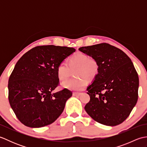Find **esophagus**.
I'll list each match as a JSON object with an SVG mask.
<instances>
[{
  "mask_svg": "<svg viewBox=\"0 0 147 147\" xmlns=\"http://www.w3.org/2000/svg\"><path fill=\"white\" fill-rule=\"evenodd\" d=\"M81 94H82V93H80V92H73V95L74 96H80L81 95Z\"/></svg>",
  "mask_w": 147,
  "mask_h": 147,
  "instance_id": "34e87169",
  "label": "esophagus"
}]
</instances>
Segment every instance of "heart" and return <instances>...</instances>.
<instances>
[{
  "label": "heart",
  "mask_w": 147,
  "mask_h": 147,
  "mask_svg": "<svg viewBox=\"0 0 147 147\" xmlns=\"http://www.w3.org/2000/svg\"><path fill=\"white\" fill-rule=\"evenodd\" d=\"M74 71L76 78L65 81L62 85L65 88L74 91H81L86 85V82H92L98 76L100 64L96 59L89 57L82 52H77L68 59V63L62 62L57 68V75L59 80L68 78Z\"/></svg>",
  "instance_id": "heart-1"
}]
</instances>
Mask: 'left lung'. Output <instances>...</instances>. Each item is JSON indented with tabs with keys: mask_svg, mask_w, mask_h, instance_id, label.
<instances>
[{
	"mask_svg": "<svg viewBox=\"0 0 147 147\" xmlns=\"http://www.w3.org/2000/svg\"><path fill=\"white\" fill-rule=\"evenodd\" d=\"M79 51L95 57L100 64L98 76L87 88L88 114L106 126H117L125 121L138 97L139 78L130 58L107 43L82 47Z\"/></svg>",
	"mask_w": 147,
	"mask_h": 147,
	"instance_id": "obj_1",
	"label": "left lung"
}]
</instances>
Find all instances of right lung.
I'll use <instances>...</instances> for the list:
<instances>
[{
	"mask_svg": "<svg viewBox=\"0 0 147 147\" xmlns=\"http://www.w3.org/2000/svg\"><path fill=\"white\" fill-rule=\"evenodd\" d=\"M75 51L67 47L37 46L19 59L9 76L8 98L24 125L41 127L60 116L73 93L67 88L52 93L60 83L57 68Z\"/></svg>",
	"mask_w": 147,
	"mask_h": 147,
	"instance_id": "1",
	"label": "right lung"
}]
</instances>
